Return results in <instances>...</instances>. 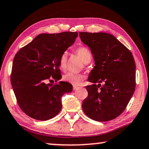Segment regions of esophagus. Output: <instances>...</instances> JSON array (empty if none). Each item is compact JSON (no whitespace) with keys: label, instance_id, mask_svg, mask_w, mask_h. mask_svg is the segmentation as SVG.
Returning a JSON list of instances; mask_svg holds the SVG:
<instances>
[{"label":"esophagus","instance_id":"1","mask_svg":"<svg viewBox=\"0 0 149 149\" xmlns=\"http://www.w3.org/2000/svg\"><path fill=\"white\" fill-rule=\"evenodd\" d=\"M79 87H78V86H73V90L74 91L77 90V89H79Z\"/></svg>","mask_w":149,"mask_h":149}]
</instances>
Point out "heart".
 Listing matches in <instances>:
<instances>
[{
    "label": "heart",
    "instance_id": "1",
    "mask_svg": "<svg viewBox=\"0 0 149 149\" xmlns=\"http://www.w3.org/2000/svg\"><path fill=\"white\" fill-rule=\"evenodd\" d=\"M75 53L80 57L81 61L84 63H88L91 61L92 55L91 51L85 47H79L75 49ZM59 67L61 70H65L67 68V52H64L61 54V55L58 60ZM84 79V76L82 74L73 72H67L63 75V80L65 82L72 84L74 86H79L82 83Z\"/></svg>",
    "mask_w": 149,
    "mask_h": 149
}]
</instances>
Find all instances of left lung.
Instances as JSON below:
<instances>
[{"label": "left lung", "mask_w": 149, "mask_h": 149, "mask_svg": "<svg viewBox=\"0 0 149 149\" xmlns=\"http://www.w3.org/2000/svg\"><path fill=\"white\" fill-rule=\"evenodd\" d=\"M79 36L91 49L95 61L88 79L93 84L86 86L88 95L82 110L94 120L114 119L125 111L135 90L133 56L111 34L79 32Z\"/></svg>", "instance_id": "obj_1"}]
</instances>
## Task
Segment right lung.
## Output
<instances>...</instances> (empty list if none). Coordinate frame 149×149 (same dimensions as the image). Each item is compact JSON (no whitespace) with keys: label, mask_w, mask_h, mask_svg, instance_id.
Returning <instances> with one entry per match:
<instances>
[{"label":"right lung","mask_w":149,"mask_h":149,"mask_svg":"<svg viewBox=\"0 0 149 149\" xmlns=\"http://www.w3.org/2000/svg\"><path fill=\"white\" fill-rule=\"evenodd\" d=\"M77 36V32L40 34L15 54L11 84L19 107L30 117L38 120L54 117L62 109V96L72 92L67 82H48L61 79L59 58Z\"/></svg>","instance_id":"obj_1"}]
</instances>
